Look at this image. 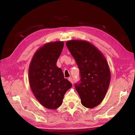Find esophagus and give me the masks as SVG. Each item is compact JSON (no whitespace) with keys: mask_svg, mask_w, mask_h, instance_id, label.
<instances>
[{"mask_svg":"<svg viewBox=\"0 0 135 135\" xmlns=\"http://www.w3.org/2000/svg\"><path fill=\"white\" fill-rule=\"evenodd\" d=\"M68 80H69V81H70L72 84H73V79H72L71 78H69L68 79Z\"/></svg>","mask_w":135,"mask_h":135,"instance_id":"esophagus-1","label":"esophagus"}]
</instances>
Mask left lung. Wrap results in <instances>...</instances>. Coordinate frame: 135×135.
<instances>
[{
	"instance_id": "obj_1",
	"label": "left lung",
	"mask_w": 135,
	"mask_h": 135,
	"mask_svg": "<svg viewBox=\"0 0 135 135\" xmlns=\"http://www.w3.org/2000/svg\"><path fill=\"white\" fill-rule=\"evenodd\" d=\"M66 45L80 70V81L75 87L81 102L85 107L94 108L104 100L109 88L108 63L102 53L88 41L72 40Z\"/></svg>"
}]
</instances>
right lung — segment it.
Here are the masks:
<instances>
[{
  "instance_id": "obj_1",
  "label": "right lung",
  "mask_w": 135,
  "mask_h": 135,
  "mask_svg": "<svg viewBox=\"0 0 135 135\" xmlns=\"http://www.w3.org/2000/svg\"><path fill=\"white\" fill-rule=\"evenodd\" d=\"M64 47L63 41L46 43L37 50L29 67V81L35 98L45 108L55 110L62 104L64 96L72 87L57 60Z\"/></svg>"
}]
</instances>
